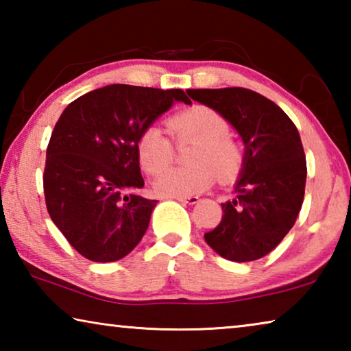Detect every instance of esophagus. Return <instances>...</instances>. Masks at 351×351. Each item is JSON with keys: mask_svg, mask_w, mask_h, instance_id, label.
<instances>
[{"mask_svg": "<svg viewBox=\"0 0 351 351\" xmlns=\"http://www.w3.org/2000/svg\"><path fill=\"white\" fill-rule=\"evenodd\" d=\"M176 199L180 201V203L189 204V206H193V204H197L198 201H199V198H198V197H186V198H176Z\"/></svg>", "mask_w": 351, "mask_h": 351, "instance_id": "34e87169", "label": "esophagus"}]
</instances>
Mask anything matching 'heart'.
Instances as JSON below:
<instances>
[{
  "label": "heart",
  "mask_w": 351,
  "mask_h": 351,
  "mask_svg": "<svg viewBox=\"0 0 351 351\" xmlns=\"http://www.w3.org/2000/svg\"><path fill=\"white\" fill-rule=\"evenodd\" d=\"M170 133L178 141L197 142L190 152L187 167H167L173 158V145L162 128L152 125L141 133L136 150L141 165L148 173H158L154 190L161 197L186 198L209 189L218 175L232 180L243 164L239 142L229 134V122L218 111L204 105H193L169 117Z\"/></svg>",
  "instance_id": "heart-1"
}]
</instances>
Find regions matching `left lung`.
Listing matches in <instances>:
<instances>
[{"instance_id":"left-lung-1","label":"left lung","mask_w":351,"mask_h":351,"mask_svg":"<svg viewBox=\"0 0 351 351\" xmlns=\"http://www.w3.org/2000/svg\"><path fill=\"white\" fill-rule=\"evenodd\" d=\"M187 94L228 119L245 144L235 198L221 204V221L204 240L230 261L265 257L289 232L304 203L306 161L299 132L280 106L246 88Z\"/></svg>"}]
</instances>
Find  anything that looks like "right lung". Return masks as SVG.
<instances>
[{
	"label": "right lung",
	"mask_w": 351,
	"mask_h": 351,
	"mask_svg": "<svg viewBox=\"0 0 351 351\" xmlns=\"http://www.w3.org/2000/svg\"><path fill=\"white\" fill-rule=\"evenodd\" d=\"M182 90L114 83L83 94L58 119L43 175L49 217L88 260L108 263L139 245L156 199L125 193L144 187L136 144Z\"/></svg>",
	"instance_id": "right-lung-1"
}]
</instances>
